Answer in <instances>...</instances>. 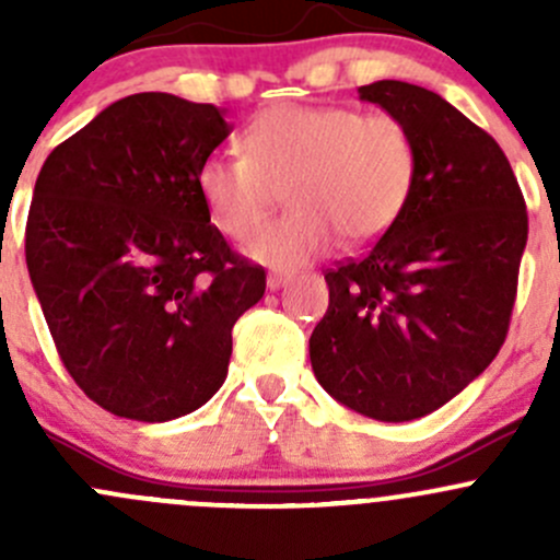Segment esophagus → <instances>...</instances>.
<instances>
[{"label":"esophagus","mask_w":560,"mask_h":560,"mask_svg":"<svg viewBox=\"0 0 560 560\" xmlns=\"http://www.w3.org/2000/svg\"><path fill=\"white\" fill-rule=\"evenodd\" d=\"M287 281H290V276H287V273H270L268 276V290H273V292L281 290Z\"/></svg>","instance_id":"obj_1"}]
</instances>
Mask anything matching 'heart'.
<instances>
[{
  "label": "heart",
  "instance_id": "heart-1",
  "mask_svg": "<svg viewBox=\"0 0 560 560\" xmlns=\"http://www.w3.org/2000/svg\"><path fill=\"white\" fill-rule=\"evenodd\" d=\"M411 129L389 113L347 105H273L244 129V154H211L197 167V191L224 235L246 241L269 215L279 188L293 211L254 235L246 254L292 270L336 246L382 238L417 184Z\"/></svg>",
  "mask_w": 560,
  "mask_h": 560
}]
</instances>
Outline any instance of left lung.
I'll list each match as a JSON object with an SVG mask.
<instances>
[{"label":"left lung","instance_id":"obj_1","mask_svg":"<svg viewBox=\"0 0 560 560\" xmlns=\"http://www.w3.org/2000/svg\"><path fill=\"white\" fill-rule=\"evenodd\" d=\"M358 92L411 129L417 184L363 257L325 270L330 303L308 354L338 404L406 422L453 400L499 354L528 213L501 145L447 100L404 81Z\"/></svg>","mask_w":560,"mask_h":560}]
</instances>
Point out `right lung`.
<instances>
[{
  "label": "right lung",
  "instance_id": "add662e5",
  "mask_svg": "<svg viewBox=\"0 0 560 560\" xmlns=\"http://www.w3.org/2000/svg\"><path fill=\"white\" fill-rule=\"evenodd\" d=\"M217 105L143 92L56 145L26 219V268L75 385L116 417L165 422L228 376L233 325L265 295L197 167L230 135Z\"/></svg>",
  "mask_w": 560,
  "mask_h": 560
}]
</instances>
